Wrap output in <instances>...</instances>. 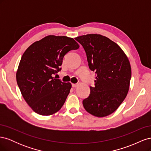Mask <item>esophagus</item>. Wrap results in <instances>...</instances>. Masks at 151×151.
I'll use <instances>...</instances> for the list:
<instances>
[{
	"label": "esophagus",
	"instance_id": "esophagus-1",
	"mask_svg": "<svg viewBox=\"0 0 151 151\" xmlns=\"http://www.w3.org/2000/svg\"><path fill=\"white\" fill-rule=\"evenodd\" d=\"M77 86H78V84H72V86L73 87V88H76Z\"/></svg>",
	"mask_w": 151,
	"mask_h": 151
}]
</instances>
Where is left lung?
I'll return each instance as SVG.
<instances>
[{
    "instance_id": "left-lung-1",
    "label": "left lung",
    "mask_w": 151,
    "mask_h": 151,
    "mask_svg": "<svg viewBox=\"0 0 151 151\" xmlns=\"http://www.w3.org/2000/svg\"><path fill=\"white\" fill-rule=\"evenodd\" d=\"M84 48L90 69L96 74L94 86L83 101L91 115H110L126 98L131 79L129 59L118 45L106 36L89 34L75 38Z\"/></svg>"
}]
</instances>
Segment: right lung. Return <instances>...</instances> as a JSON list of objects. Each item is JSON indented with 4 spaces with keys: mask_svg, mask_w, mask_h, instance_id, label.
<instances>
[{
    "mask_svg": "<svg viewBox=\"0 0 151 151\" xmlns=\"http://www.w3.org/2000/svg\"><path fill=\"white\" fill-rule=\"evenodd\" d=\"M79 45L67 36L50 35L33 43L22 55L17 83L26 102L41 115H50L62 107L72 85L53 77L61 70L63 58Z\"/></svg>",
    "mask_w": 151,
    "mask_h": 151,
    "instance_id": "add662e5",
    "label": "right lung"
}]
</instances>
